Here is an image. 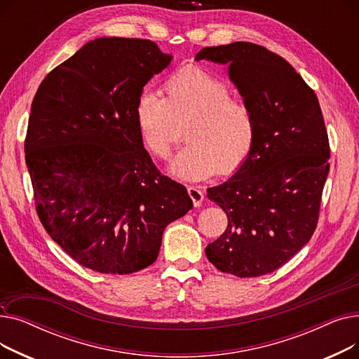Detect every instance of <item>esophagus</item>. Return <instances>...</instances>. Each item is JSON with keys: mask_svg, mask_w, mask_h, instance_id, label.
I'll list each match as a JSON object with an SVG mask.
<instances>
[{"mask_svg": "<svg viewBox=\"0 0 359 359\" xmlns=\"http://www.w3.org/2000/svg\"><path fill=\"white\" fill-rule=\"evenodd\" d=\"M187 194H189V196L194 201L195 206H201L202 205V202H203V192L201 189H198V187H195V186H189V187H187Z\"/></svg>", "mask_w": 359, "mask_h": 359, "instance_id": "esophagus-1", "label": "esophagus"}]
</instances>
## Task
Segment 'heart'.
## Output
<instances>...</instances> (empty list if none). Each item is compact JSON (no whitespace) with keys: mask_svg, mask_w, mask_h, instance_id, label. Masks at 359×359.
Masks as SVG:
<instances>
[{"mask_svg":"<svg viewBox=\"0 0 359 359\" xmlns=\"http://www.w3.org/2000/svg\"><path fill=\"white\" fill-rule=\"evenodd\" d=\"M167 99L144 88L134 107L140 137L151 154L165 158L175 142L177 122H186L187 142L170 161L168 172L199 182L217 170L229 175L249 157L255 122L249 107L231 99L229 86L199 67H187L165 81Z\"/></svg>","mask_w":359,"mask_h":359,"instance_id":"1","label":"heart"}]
</instances>
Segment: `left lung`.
<instances>
[{"label":"left lung","mask_w":359,"mask_h":359,"mask_svg":"<svg viewBox=\"0 0 359 359\" xmlns=\"http://www.w3.org/2000/svg\"><path fill=\"white\" fill-rule=\"evenodd\" d=\"M229 67L252 113L255 141L236 173L210 187V201L229 217L205 255L238 278L271 273L310 241L329 175V138L314 91L279 55L234 42L203 48L195 61Z\"/></svg>","instance_id":"left-lung-1"}]
</instances>
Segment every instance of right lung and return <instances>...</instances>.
Wrapping results in <instances>:
<instances>
[{"instance_id":"add662e5","label":"right lung","mask_w":359,"mask_h":359,"mask_svg":"<svg viewBox=\"0 0 359 359\" xmlns=\"http://www.w3.org/2000/svg\"><path fill=\"white\" fill-rule=\"evenodd\" d=\"M173 56L147 39L99 37L52 69L32 103L26 164L36 211L80 265L126 275L154 263L163 231L194 202L161 176L134 118Z\"/></svg>"}]
</instances>
